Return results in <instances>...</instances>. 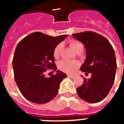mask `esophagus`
I'll return each instance as SVG.
<instances>
[{"mask_svg": "<svg viewBox=\"0 0 124 124\" xmlns=\"http://www.w3.org/2000/svg\"><path fill=\"white\" fill-rule=\"evenodd\" d=\"M75 76V75H68V77L71 78H74Z\"/></svg>", "mask_w": 124, "mask_h": 124, "instance_id": "1", "label": "esophagus"}]
</instances>
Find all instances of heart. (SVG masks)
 <instances>
[{"label":"heart","mask_w":124,"mask_h":124,"mask_svg":"<svg viewBox=\"0 0 124 124\" xmlns=\"http://www.w3.org/2000/svg\"><path fill=\"white\" fill-rule=\"evenodd\" d=\"M71 46L74 50L76 51L80 46H82L81 43L77 41H72L70 43ZM62 49V45L58 44L57 45L54 51H53V56L55 58H57L59 57ZM79 66L78 62L76 61H70V60H61L58 63V68L60 69L62 71L67 73H73L76 70Z\"/></svg>","instance_id":"b5f03b06"}]
</instances>
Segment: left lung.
<instances>
[{"mask_svg":"<svg viewBox=\"0 0 124 124\" xmlns=\"http://www.w3.org/2000/svg\"><path fill=\"white\" fill-rule=\"evenodd\" d=\"M73 37L84 44L86 58L80 67L85 75L91 77L77 89L82 100L89 103H97L106 98L114 84L116 70L115 51L108 39L93 31L73 34Z\"/></svg>","mask_w":124,"mask_h":124,"instance_id":"8db88e82","label":"left lung"}]
</instances>
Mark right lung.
I'll return each instance as SVG.
<instances>
[{
  "instance_id": "right-lung-1",
  "label": "right lung",
  "mask_w": 124,
  "mask_h": 124,
  "mask_svg": "<svg viewBox=\"0 0 124 124\" xmlns=\"http://www.w3.org/2000/svg\"><path fill=\"white\" fill-rule=\"evenodd\" d=\"M67 35L53 37L35 32L17 45L13 59L15 80L20 93L30 102L46 104L56 96L60 82L67 77L60 71L45 77V72L56 70L53 51ZM51 71V73H53Z\"/></svg>"
}]
</instances>
